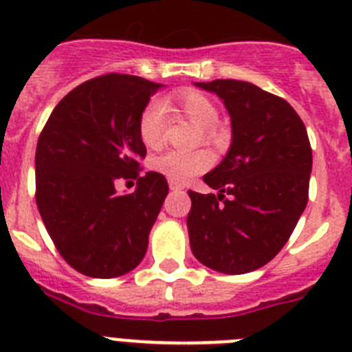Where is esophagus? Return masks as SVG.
Returning a JSON list of instances; mask_svg holds the SVG:
<instances>
[{"label":"esophagus","mask_w":352,"mask_h":352,"mask_svg":"<svg viewBox=\"0 0 352 352\" xmlns=\"http://www.w3.org/2000/svg\"><path fill=\"white\" fill-rule=\"evenodd\" d=\"M169 188L174 192H178V190H183V185L182 183H176V182H169Z\"/></svg>","instance_id":"1"}]
</instances>
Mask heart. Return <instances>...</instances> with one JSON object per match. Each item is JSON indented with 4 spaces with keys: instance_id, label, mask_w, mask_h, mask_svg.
I'll use <instances>...</instances> for the list:
<instances>
[{
    "instance_id": "1",
    "label": "heart",
    "mask_w": 352,
    "mask_h": 352,
    "mask_svg": "<svg viewBox=\"0 0 352 352\" xmlns=\"http://www.w3.org/2000/svg\"><path fill=\"white\" fill-rule=\"evenodd\" d=\"M176 104L194 125L203 129L206 141H217L219 135L214 132V126L219 123V109L206 95L199 91H183L176 96ZM164 130H166V105L162 100L148 102L139 118V138L148 148H160L164 142ZM211 164H213V155L208 149H194V151L173 149L153 158L151 167L170 182L185 183L210 169Z\"/></svg>"
}]
</instances>
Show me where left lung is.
<instances>
[{"label":"left lung","instance_id":"1","mask_svg":"<svg viewBox=\"0 0 352 352\" xmlns=\"http://www.w3.org/2000/svg\"><path fill=\"white\" fill-rule=\"evenodd\" d=\"M231 116V148L204 183L188 192L186 227L195 259L241 275L268 264L287 243L309 203L312 148L303 121L280 96L245 80L195 82Z\"/></svg>","mask_w":352,"mask_h":352}]
</instances>
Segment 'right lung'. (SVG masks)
Returning a JSON list of instances; mask_svg holds the SVG:
<instances>
[{
  "label": "right lung",
  "instance_id": "obj_1",
  "mask_svg": "<svg viewBox=\"0 0 352 352\" xmlns=\"http://www.w3.org/2000/svg\"><path fill=\"white\" fill-rule=\"evenodd\" d=\"M162 84L107 74L72 89L49 116L35 155L36 206L56 248L72 268L93 278L132 272L169 185L160 173L139 178L146 146L142 109ZM118 179H138L118 195Z\"/></svg>",
  "mask_w": 352,
  "mask_h": 352
}]
</instances>
